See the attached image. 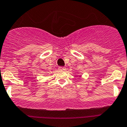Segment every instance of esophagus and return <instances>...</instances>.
<instances>
[{
	"label": "esophagus",
	"mask_w": 127,
	"mask_h": 127,
	"mask_svg": "<svg viewBox=\"0 0 127 127\" xmlns=\"http://www.w3.org/2000/svg\"><path fill=\"white\" fill-rule=\"evenodd\" d=\"M58 69H59V71H65V70H66V68L60 66V67H59V68H58Z\"/></svg>",
	"instance_id": "obj_1"
}]
</instances>
